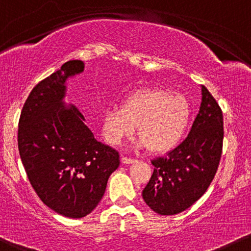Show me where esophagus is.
Wrapping results in <instances>:
<instances>
[{"label":"esophagus","instance_id":"1","mask_svg":"<svg viewBox=\"0 0 251 251\" xmlns=\"http://www.w3.org/2000/svg\"><path fill=\"white\" fill-rule=\"evenodd\" d=\"M121 162H123L124 164H131V163H133L134 159L133 158H130V157L123 156V157H121Z\"/></svg>","mask_w":251,"mask_h":251}]
</instances>
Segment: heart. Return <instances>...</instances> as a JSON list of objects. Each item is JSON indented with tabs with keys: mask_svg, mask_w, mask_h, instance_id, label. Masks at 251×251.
Masks as SVG:
<instances>
[{
	"mask_svg": "<svg viewBox=\"0 0 251 251\" xmlns=\"http://www.w3.org/2000/svg\"><path fill=\"white\" fill-rule=\"evenodd\" d=\"M187 98L163 89H142L124 100L121 108L109 109L102 120L104 138L119 145L138 126L140 147L156 152L172 150L183 138L191 120Z\"/></svg>",
	"mask_w": 251,
	"mask_h": 251,
	"instance_id": "1",
	"label": "heart"
}]
</instances>
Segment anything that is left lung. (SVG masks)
I'll return each instance as SVG.
<instances>
[{
	"label": "left lung",
	"mask_w": 251,
	"mask_h": 251,
	"mask_svg": "<svg viewBox=\"0 0 251 251\" xmlns=\"http://www.w3.org/2000/svg\"><path fill=\"white\" fill-rule=\"evenodd\" d=\"M201 104L187 138L166 156L157 157L143 199L156 213L173 216L187 210L207 191L223 150V112L201 85Z\"/></svg>",
	"instance_id": "obj_1"
}]
</instances>
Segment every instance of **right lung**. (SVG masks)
Here are the masks:
<instances>
[{
    "mask_svg": "<svg viewBox=\"0 0 251 251\" xmlns=\"http://www.w3.org/2000/svg\"><path fill=\"white\" fill-rule=\"evenodd\" d=\"M84 70L69 60L39 82L24 104L18 130L21 161L33 189L48 207L83 218L102 199L119 152L98 142L74 104L65 106L67 79Z\"/></svg>",
    "mask_w": 251,
    "mask_h": 251,
    "instance_id": "add662e5",
    "label": "right lung"
}]
</instances>
